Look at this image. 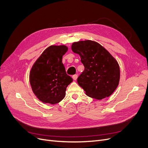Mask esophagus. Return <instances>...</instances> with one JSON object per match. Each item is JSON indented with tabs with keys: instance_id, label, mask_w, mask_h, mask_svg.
<instances>
[{
	"instance_id": "esophagus-1",
	"label": "esophagus",
	"mask_w": 148,
	"mask_h": 148,
	"mask_svg": "<svg viewBox=\"0 0 148 148\" xmlns=\"http://www.w3.org/2000/svg\"><path fill=\"white\" fill-rule=\"evenodd\" d=\"M72 77H73V80H77V77H78V75H77V74H74V75H73L72 76Z\"/></svg>"
}]
</instances>
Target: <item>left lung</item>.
I'll use <instances>...</instances> for the list:
<instances>
[{
    "mask_svg": "<svg viewBox=\"0 0 148 148\" xmlns=\"http://www.w3.org/2000/svg\"><path fill=\"white\" fill-rule=\"evenodd\" d=\"M71 49L79 54L84 66L77 83L86 95L97 99L110 97L119 83L120 68L117 60L104 47L91 40L75 42Z\"/></svg>",
    "mask_w": 148,
    "mask_h": 148,
    "instance_id": "obj_1",
    "label": "left lung"
}]
</instances>
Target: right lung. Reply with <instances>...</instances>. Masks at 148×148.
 <instances>
[{
	"label": "right lung",
	"instance_id": "right-lung-1",
	"mask_svg": "<svg viewBox=\"0 0 148 148\" xmlns=\"http://www.w3.org/2000/svg\"><path fill=\"white\" fill-rule=\"evenodd\" d=\"M66 45H50L38 58L30 71L29 81L36 97L44 103L55 104L65 97L66 89L73 80L66 73L62 56Z\"/></svg>",
	"mask_w": 148,
	"mask_h": 148
}]
</instances>
